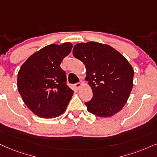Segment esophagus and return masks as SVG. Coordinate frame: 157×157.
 Segmentation results:
<instances>
[{
	"instance_id": "34e87169",
	"label": "esophagus",
	"mask_w": 157,
	"mask_h": 157,
	"mask_svg": "<svg viewBox=\"0 0 157 157\" xmlns=\"http://www.w3.org/2000/svg\"><path fill=\"white\" fill-rule=\"evenodd\" d=\"M82 82H77V83H75V88H76L77 89H79L80 88L81 86H82Z\"/></svg>"
}]
</instances>
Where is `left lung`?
Returning <instances> with one entry per match:
<instances>
[{
	"mask_svg": "<svg viewBox=\"0 0 157 157\" xmlns=\"http://www.w3.org/2000/svg\"><path fill=\"white\" fill-rule=\"evenodd\" d=\"M73 56L85 65L93 98L85 102L88 112L109 117L128 101L133 86L134 71L128 60L109 45L96 42L78 43Z\"/></svg>",
	"mask_w": 157,
	"mask_h": 157,
	"instance_id": "1",
	"label": "left lung"
}]
</instances>
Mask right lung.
Listing matches in <instances>:
<instances>
[{"mask_svg": "<svg viewBox=\"0 0 157 157\" xmlns=\"http://www.w3.org/2000/svg\"><path fill=\"white\" fill-rule=\"evenodd\" d=\"M72 48L70 43L47 45L19 69L18 90L27 106L40 117L55 118L67 109L74 91L67 85L66 72L60 64Z\"/></svg>", "mask_w": 157, "mask_h": 157, "instance_id": "1", "label": "right lung"}]
</instances>
